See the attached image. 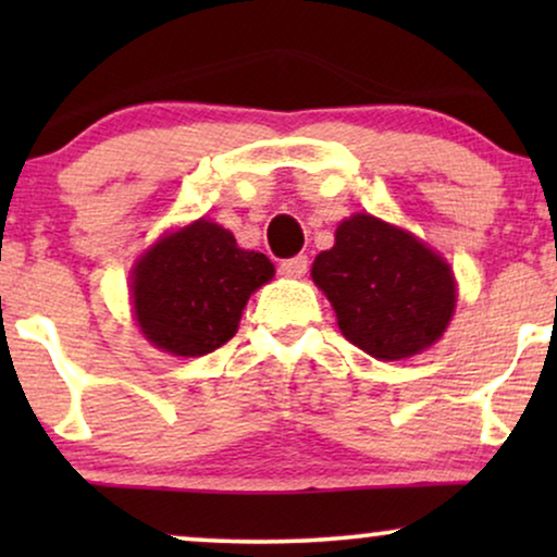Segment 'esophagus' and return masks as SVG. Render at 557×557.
I'll list each match as a JSON object with an SVG mask.
<instances>
[{"mask_svg": "<svg viewBox=\"0 0 557 557\" xmlns=\"http://www.w3.org/2000/svg\"><path fill=\"white\" fill-rule=\"evenodd\" d=\"M281 273L288 278H301L304 273L309 269V258L307 256H294V258H286V261H281Z\"/></svg>", "mask_w": 557, "mask_h": 557, "instance_id": "34e87169", "label": "esophagus"}]
</instances>
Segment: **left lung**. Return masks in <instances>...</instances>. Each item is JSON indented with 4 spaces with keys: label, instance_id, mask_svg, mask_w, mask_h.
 <instances>
[{
    "label": "left lung",
    "instance_id": "left-lung-1",
    "mask_svg": "<svg viewBox=\"0 0 557 557\" xmlns=\"http://www.w3.org/2000/svg\"><path fill=\"white\" fill-rule=\"evenodd\" d=\"M345 337L377 360H406L441 339L456 309L444 258L368 212L342 220L334 246L311 265Z\"/></svg>",
    "mask_w": 557,
    "mask_h": 557
}]
</instances>
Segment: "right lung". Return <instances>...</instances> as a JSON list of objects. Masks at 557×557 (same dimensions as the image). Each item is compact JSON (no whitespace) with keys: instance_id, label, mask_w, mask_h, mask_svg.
<instances>
[{"instance_id":"right-lung-1","label":"right lung","mask_w":557,"mask_h":557,"mask_svg":"<svg viewBox=\"0 0 557 557\" xmlns=\"http://www.w3.org/2000/svg\"><path fill=\"white\" fill-rule=\"evenodd\" d=\"M273 273L263 253L238 248L231 231L200 218L166 233L136 261L134 319L157 349L202 357L238 332L250 294Z\"/></svg>"}]
</instances>
